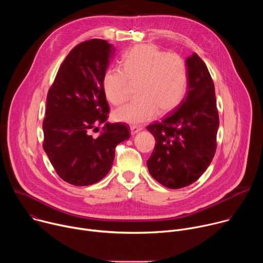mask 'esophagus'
Returning <instances> with one entry per match:
<instances>
[{"label":"esophagus","mask_w":263,"mask_h":263,"mask_svg":"<svg viewBox=\"0 0 263 263\" xmlns=\"http://www.w3.org/2000/svg\"><path fill=\"white\" fill-rule=\"evenodd\" d=\"M130 130H131V134L134 135V134L140 132V131L142 130V128H141V127H137V126H131V127H130Z\"/></svg>","instance_id":"esophagus-1"}]
</instances>
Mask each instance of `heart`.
<instances>
[{
	"label": "heart",
	"mask_w": 263,
	"mask_h": 263,
	"mask_svg": "<svg viewBox=\"0 0 263 263\" xmlns=\"http://www.w3.org/2000/svg\"><path fill=\"white\" fill-rule=\"evenodd\" d=\"M122 68L109 67L103 74V90L112 105H121L129 97L130 83L135 84L136 99L114 112L118 122L132 126L165 115L183 101L189 85V67L176 53L153 45H140L126 52Z\"/></svg>",
	"instance_id": "b5f03b06"
}]
</instances>
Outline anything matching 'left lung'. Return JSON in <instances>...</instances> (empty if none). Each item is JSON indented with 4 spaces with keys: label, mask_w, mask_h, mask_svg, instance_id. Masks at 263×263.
Instances as JSON below:
<instances>
[{
    "label": "left lung",
    "mask_w": 263,
    "mask_h": 263,
    "mask_svg": "<svg viewBox=\"0 0 263 263\" xmlns=\"http://www.w3.org/2000/svg\"><path fill=\"white\" fill-rule=\"evenodd\" d=\"M186 64L185 98L161 122L146 127L156 140L146 161L148 172L172 190L193 184L207 170L215 154L219 126L214 84L206 64L196 53Z\"/></svg>",
    "instance_id": "obj_1"
}]
</instances>
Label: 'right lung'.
<instances>
[{
    "label": "right lung",
    "mask_w": 263,
    "mask_h": 263,
    "mask_svg": "<svg viewBox=\"0 0 263 263\" xmlns=\"http://www.w3.org/2000/svg\"><path fill=\"white\" fill-rule=\"evenodd\" d=\"M115 52L103 40L79 44L60 65L48 92L43 146L58 176L72 185L103 179L114 164L116 146L130 138L127 125L107 123L102 81ZM100 125L101 133L93 137Z\"/></svg>",
    "instance_id": "obj_1"
}]
</instances>
